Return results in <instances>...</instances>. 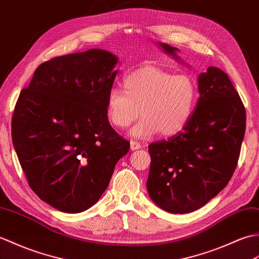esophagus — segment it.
<instances>
[{
  "label": "esophagus",
  "instance_id": "34e87169",
  "mask_svg": "<svg viewBox=\"0 0 259 259\" xmlns=\"http://www.w3.org/2000/svg\"><path fill=\"white\" fill-rule=\"evenodd\" d=\"M141 147H142L141 143L136 142V141H133V140L131 141V149H133V151H135V149H139V148H141Z\"/></svg>",
  "mask_w": 259,
  "mask_h": 259
}]
</instances>
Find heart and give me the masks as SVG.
Listing matches in <instances>:
<instances>
[{
  "instance_id": "obj_1",
  "label": "heart",
  "mask_w": 259,
  "mask_h": 259,
  "mask_svg": "<svg viewBox=\"0 0 259 259\" xmlns=\"http://www.w3.org/2000/svg\"><path fill=\"white\" fill-rule=\"evenodd\" d=\"M124 91L112 89L106 99V115L116 128H126L142 116L132 130L140 139L156 134L171 136L188 124L198 100V88L187 74H174L155 66L130 73Z\"/></svg>"
}]
</instances>
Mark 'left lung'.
<instances>
[{
  "instance_id": "8db88e82",
  "label": "left lung",
  "mask_w": 259,
  "mask_h": 259,
  "mask_svg": "<svg viewBox=\"0 0 259 259\" xmlns=\"http://www.w3.org/2000/svg\"><path fill=\"white\" fill-rule=\"evenodd\" d=\"M169 54L177 49L160 44ZM197 106L183 132L148 146L149 197L160 208L185 214L226 187L238 163L246 111L226 73L208 67L198 76Z\"/></svg>"
}]
</instances>
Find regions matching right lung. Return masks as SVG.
<instances>
[{
	"label": "right lung",
	"mask_w": 259,
	"mask_h": 259,
	"mask_svg": "<svg viewBox=\"0 0 259 259\" xmlns=\"http://www.w3.org/2000/svg\"><path fill=\"white\" fill-rule=\"evenodd\" d=\"M116 56L93 49L39 65L12 116V141L32 191L64 212L93 206L130 142L108 123Z\"/></svg>",
	"instance_id": "add662e5"
}]
</instances>
